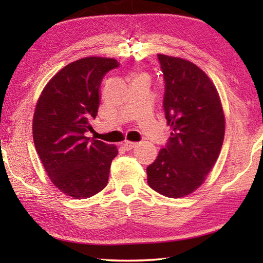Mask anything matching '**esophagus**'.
Returning a JSON list of instances; mask_svg holds the SVG:
<instances>
[{
    "label": "esophagus",
    "mask_w": 263,
    "mask_h": 263,
    "mask_svg": "<svg viewBox=\"0 0 263 263\" xmlns=\"http://www.w3.org/2000/svg\"><path fill=\"white\" fill-rule=\"evenodd\" d=\"M124 148H125L126 151H130L132 148H135L137 146V142H133V141H125L124 142Z\"/></svg>",
    "instance_id": "esophagus-1"
}]
</instances>
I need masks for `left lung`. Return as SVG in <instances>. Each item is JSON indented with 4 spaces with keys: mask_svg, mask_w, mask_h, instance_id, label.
<instances>
[{
    "mask_svg": "<svg viewBox=\"0 0 263 263\" xmlns=\"http://www.w3.org/2000/svg\"><path fill=\"white\" fill-rule=\"evenodd\" d=\"M164 80L163 110L173 132L146 168L149 186L180 198L198 188L216 163L225 133L219 95L193 62L158 54Z\"/></svg>",
    "mask_w": 263,
    "mask_h": 263,
    "instance_id": "obj_1",
    "label": "left lung"
}]
</instances>
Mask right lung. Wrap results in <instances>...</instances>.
<instances>
[{"mask_svg": "<svg viewBox=\"0 0 263 263\" xmlns=\"http://www.w3.org/2000/svg\"><path fill=\"white\" fill-rule=\"evenodd\" d=\"M117 60L89 57L72 62L44 88L33 116V141L53 184L74 198H88L108 184L115 145L86 137L99 111L104 75Z\"/></svg>", "mask_w": 263, "mask_h": 263, "instance_id": "1", "label": "right lung"}]
</instances>
